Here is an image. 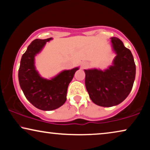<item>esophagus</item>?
Instances as JSON below:
<instances>
[{
    "mask_svg": "<svg viewBox=\"0 0 150 150\" xmlns=\"http://www.w3.org/2000/svg\"><path fill=\"white\" fill-rule=\"evenodd\" d=\"M81 67H82L83 69H84V68H86V67H88V64H86V63L83 64H82V66H81Z\"/></svg>",
    "mask_w": 150,
    "mask_h": 150,
    "instance_id": "34e87169",
    "label": "esophagus"
}]
</instances>
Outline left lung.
<instances>
[{
    "label": "left lung",
    "mask_w": 150,
    "mask_h": 150,
    "mask_svg": "<svg viewBox=\"0 0 150 150\" xmlns=\"http://www.w3.org/2000/svg\"><path fill=\"white\" fill-rule=\"evenodd\" d=\"M117 53L113 66L104 71L84 70L85 85L90 98L95 104L111 107L124 101L132 88L136 66L130 50L118 38H111Z\"/></svg>",
    "instance_id": "1"
}]
</instances>
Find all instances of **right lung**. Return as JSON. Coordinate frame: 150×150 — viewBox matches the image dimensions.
<instances>
[{"instance_id": "right-lung-1", "label": "right lung", "mask_w": 150, "mask_h": 150, "mask_svg": "<svg viewBox=\"0 0 150 150\" xmlns=\"http://www.w3.org/2000/svg\"><path fill=\"white\" fill-rule=\"evenodd\" d=\"M52 38L31 42L23 55L18 71L20 86L28 101L42 110H53L67 100V89L79 69L64 71L51 80L40 76L34 67V57Z\"/></svg>"}]
</instances>
